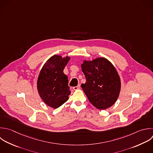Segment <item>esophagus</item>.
I'll return each instance as SVG.
<instances>
[{
  "label": "esophagus",
  "instance_id": "34e87169",
  "mask_svg": "<svg viewBox=\"0 0 153 153\" xmlns=\"http://www.w3.org/2000/svg\"><path fill=\"white\" fill-rule=\"evenodd\" d=\"M80 88H81V87H80V85H78L77 86H75V87H73V89L74 90H78V89H80Z\"/></svg>",
  "mask_w": 153,
  "mask_h": 153
}]
</instances>
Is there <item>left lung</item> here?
<instances>
[{
    "mask_svg": "<svg viewBox=\"0 0 153 153\" xmlns=\"http://www.w3.org/2000/svg\"><path fill=\"white\" fill-rule=\"evenodd\" d=\"M81 69L86 78L81 87L92 105L100 110L112 106L121 90L120 78L114 65L108 59L99 57L83 61Z\"/></svg>",
    "mask_w": 153,
    "mask_h": 153,
    "instance_id": "obj_1",
    "label": "left lung"
}]
</instances>
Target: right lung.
Returning a JSON list of instances; mask_svg holds the SVG:
<instances>
[{
	"label": "right lung",
	"mask_w": 153,
	"mask_h": 153,
	"mask_svg": "<svg viewBox=\"0 0 153 153\" xmlns=\"http://www.w3.org/2000/svg\"><path fill=\"white\" fill-rule=\"evenodd\" d=\"M71 57L54 55L42 68L37 81V88L42 100L56 109L65 103L71 94L68 78L63 73Z\"/></svg>",
	"instance_id": "obj_1"
}]
</instances>
